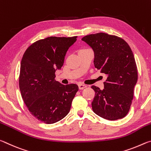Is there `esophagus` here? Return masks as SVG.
<instances>
[{
  "label": "esophagus",
  "mask_w": 151,
  "mask_h": 151,
  "mask_svg": "<svg viewBox=\"0 0 151 151\" xmlns=\"http://www.w3.org/2000/svg\"><path fill=\"white\" fill-rule=\"evenodd\" d=\"M86 87V85H83V84H79L78 85V88L80 90H83V89L85 88Z\"/></svg>",
  "instance_id": "esophagus-1"
}]
</instances>
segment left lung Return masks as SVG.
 Returning a JSON list of instances; mask_svg holds the SVG:
<instances>
[{
	"instance_id": "1",
	"label": "left lung",
	"mask_w": 151,
	"mask_h": 151,
	"mask_svg": "<svg viewBox=\"0 0 151 151\" xmlns=\"http://www.w3.org/2000/svg\"><path fill=\"white\" fill-rule=\"evenodd\" d=\"M82 40L93 50L94 66L106 77L103 90L92 86L95 92L92 109L109 121L123 118L129 111L138 79L131 47L121 38L103 32L85 36Z\"/></svg>"
}]
</instances>
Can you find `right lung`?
Here are the masks:
<instances>
[{"mask_svg":"<svg viewBox=\"0 0 151 151\" xmlns=\"http://www.w3.org/2000/svg\"><path fill=\"white\" fill-rule=\"evenodd\" d=\"M76 37H50L35 42L22 57L19 76L22 98L35 118L47 124L60 121L70 111L78 86L55 80Z\"/></svg>","mask_w":151,"mask_h":151,"instance_id":"right-lung-1","label":"right lung"}]
</instances>
